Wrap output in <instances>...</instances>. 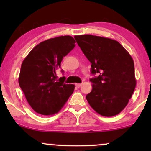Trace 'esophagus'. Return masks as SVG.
Returning a JSON list of instances; mask_svg holds the SVG:
<instances>
[{
	"instance_id": "obj_1",
	"label": "esophagus",
	"mask_w": 151,
	"mask_h": 151,
	"mask_svg": "<svg viewBox=\"0 0 151 151\" xmlns=\"http://www.w3.org/2000/svg\"><path fill=\"white\" fill-rule=\"evenodd\" d=\"M81 85H82V83H81V84H75V86H77V87H78V88L80 87Z\"/></svg>"
}]
</instances>
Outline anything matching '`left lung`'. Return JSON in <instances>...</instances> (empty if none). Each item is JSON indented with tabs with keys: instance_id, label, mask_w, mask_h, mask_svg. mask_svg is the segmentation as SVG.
<instances>
[{
	"instance_id": "obj_1",
	"label": "left lung",
	"mask_w": 151,
	"mask_h": 151,
	"mask_svg": "<svg viewBox=\"0 0 151 151\" xmlns=\"http://www.w3.org/2000/svg\"><path fill=\"white\" fill-rule=\"evenodd\" d=\"M76 41L91 63L92 89L86 96L96 113L111 117L126 106L136 85L134 62L130 54L118 41L110 38L82 35Z\"/></svg>"
}]
</instances>
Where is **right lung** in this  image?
Masks as SVG:
<instances>
[{
    "label": "right lung",
    "mask_w": 151,
    "mask_h": 151,
    "mask_svg": "<svg viewBox=\"0 0 151 151\" xmlns=\"http://www.w3.org/2000/svg\"><path fill=\"white\" fill-rule=\"evenodd\" d=\"M72 36L51 38L37 45L22 62L18 83L26 99L35 112L54 115L61 110L74 89L58 79L56 71L61 62L75 47Z\"/></svg>",
    "instance_id": "obj_1"
}]
</instances>
